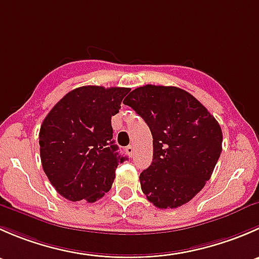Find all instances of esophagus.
<instances>
[{
    "instance_id": "esophagus-1",
    "label": "esophagus",
    "mask_w": 259,
    "mask_h": 259,
    "mask_svg": "<svg viewBox=\"0 0 259 259\" xmlns=\"http://www.w3.org/2000/svg\"><path fill=\"white\" fill-rule=\"evenodd\" d=\"M125 150H126V153L129 154L130 156H133V155H134V151H135V149H134V146H133V145H129V146H126V149H125Z\"/></svg>"
}]
</instances>
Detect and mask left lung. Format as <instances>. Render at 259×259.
Returning a JSON list of instances; mask_svg holds the SVG:
<instances>
[{"mask_svg":"<svg viewBox=\"0 0 259 259\" xmlns=\"http://www.w3.org/2000/svg\"><path fill=\"white\" fill-rule=\"evenodd\" d=\"M153 135V161L139 179L149 202L178 208L210 179L222 153L223 134L204 105L176 86L145 85L124 100Z\"/></svg>","mask_w":259,"mask_h":259,"instance_id":"left-lung-1","label":"left lung"}]
</instances>
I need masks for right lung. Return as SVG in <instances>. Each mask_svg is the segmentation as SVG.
Here are the masks:
<instances>
[{
  "mask_svg": "<svg viewBox=\"0 0 259 259\" xmlns=\"http://www.w3.org/2000/svg\"><path fill=\"white\" fill-rule=\"evenodd\" d=\"M127 88L81 86L67 93L42 121L41 163L60 195L94 203L110 190L119 155L111 116L119 113Z\"/></svg>",
  "mask_w": 259,
  "mask_h": 259,
  "instance_id": "right-lung-1",
  "label": "right lung"
}]
</instances>
